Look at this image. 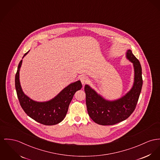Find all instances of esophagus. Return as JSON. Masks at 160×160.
<instances>
[{"instance_id":"1","label":"esophagus","mask_w":160,"mask_h":160,"mask_svg":"<svg viewBox=\"0 0 160 160\" xmlns=\"http://www.w3.org/2000/svg\"><path fill=\"white\" fill-rule=\"evenodd\" d=\"M81 82L82 84V85H85L86 83H87V82L88 81V79L87 78V77H86L85 76H82L80 78Z\"/></svg>"}]
</instances>
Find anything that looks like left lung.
<instances>
[{"mask_svg": "<svg viewBox=\"0 0 160 160\" xmlns=\"http://www.w3.org/2000/svg\"><path fill=\"white\" fill-rule=\"evenodd\" d=\"M126 56L133 64L135 78L133 87L125 96L114 101H107L98 95L90 86L85 85L88 115L98 124H116L129 117L136 108L142 85V68L139 61L130 50H128Z\"/></svg>", "mask_w": 160, "mask_h": 160, "instance_id": "8db88e82", "label": "left lung"}]
</instances>
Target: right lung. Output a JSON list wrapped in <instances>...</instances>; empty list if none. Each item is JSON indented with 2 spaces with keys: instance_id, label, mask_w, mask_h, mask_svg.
Masks as SVG:
<instances>
[{
  "instance_id": "add662e5",
  "label": "right lung",
  "mask_w": 160,
  "mask_h": 160,
  "mask_svg": "<svg viewBox=\"0 0 160 160\" xmlns=\"http://www.w3.org/2000/svg\"><path fill=\"white\" fill-rule=\"evenodd\" d=\"M28 53V52L23 56ZM22 62V60L18 65L15 76V87L22 109L28 116L43 125L53 126L59 123L66 116L68 106L76 92L82 88L81 81H78L68 85L49 101L36 102L26 96L22 90L19 82V70Z\"/></svg>"
}]
</instances>
